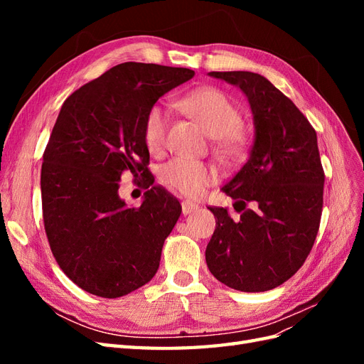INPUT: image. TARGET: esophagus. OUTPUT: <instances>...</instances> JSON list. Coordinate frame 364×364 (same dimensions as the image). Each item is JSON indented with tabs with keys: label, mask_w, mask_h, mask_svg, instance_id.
<instances>
[{
	"label": "esophagus",
	"mask_w": 364,
	"mask_h": 364,
	"mask_svg": "<svg viewBox=\"0 0 364 364\" xmlns=\"http://www.w3.org/2000/svg\"><path fill=\"white\" fill-rule=\"evenodd\" d=\"M197 208H199V205H196V203H193V202H190V200H183V202H182V213H183V215L194 213Z\"/></svg>",
	"instance_id": "obj_1"
}]
</instances>
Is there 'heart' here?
Returning a JSON list of instances; mask_svg holds the SVG:
<instances>
[{
	"instance_id": "heart-1",
	"label": "heart",
	"mask_w": 364,
	"mask_h": 364,
	"mask_svg": "<svg viewBox=\"0 0 364 364\" xmlns=\"http://www.w3.org/2000/svg\"><path fill=\"white\" fill-rule=\"evenodd\" d=\"M183 114L196 119L209 136L215 138V150L229 162L243 158L249 144V135L243 127V114L229 95L217 87H200L183 95L178 102ZM170 115L161 105H153L144 118L142 136L153 155H159L167 141ZM161 181L185 197H200L208 186L218 181L214 164L188 158H174L164 164Z\"/></svg>"
}]
</instances>
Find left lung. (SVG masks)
Masks as SVG:
<instances>
[{
	"mask_svg": "<svg viewBox=\"0 0 364 364\" xmlns=\"http://www.w3.org/2000/svg\"><path fill=\"white\" fill-rule=\"evenodd\" d=\"M238 86L255 119L250 156L222 191L235 200L209 206L215 230L206 264L228 287L257 293L290 279L310 255L321 226L325 173L317 135L306 117L266 77L249 71H211Z\"/></svg>",
	"mask_w": 364,
	"mask_h": 364,
	"instance_id": "obj_1",
	"label": "left lung"
}]
</instances>
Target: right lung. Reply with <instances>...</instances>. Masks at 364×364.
I'll return each mask as SVG.
<instances>
[{
  "mask_svg": "<svg viewBox=\"0 0 364 364\" xmlns=\"http://www.w3.org/2000/svg\"><path fill=\"white\" fill-rule=\"evenodd\" d=\"M194 71L126 62L65 100L43 151L42 217L53 257L85 291L114 299L158 272L164 241L182 206L159 185L141 207L117 196L124 171L153 183L142 136L149 109Z\"/></svg>",
  "mask_w": 364,
  "mask_h": 364,
  "instance_id": "1",
  "label": "right lung"
}]
</instances>
